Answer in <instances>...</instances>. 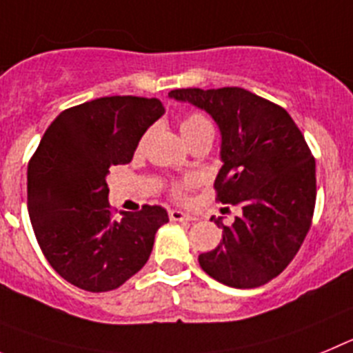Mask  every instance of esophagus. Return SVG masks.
<instances>
[{"label": "esophagus", "mask_w": 353, "mask_h": 353, "mask_svg": "<svg viewBox=\"0 0 353 353\" xmlns=\"http://www.w3.org/2000/svg\"><path fill=\"white\" fill-rule=\"evenodd\" d=\"M169 218L172 221H193V220H195V216L188 214V212L177 211V209H172V211H169Z\"/></svg>", "instance_id": "obj_1"}]
</instances>
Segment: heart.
Wrapping results in <instances>:
<instances>
[{"label":"heart","mask_w":353,"mask_h":353,"mask_svg":"<svg viewBox=\"0 0 353 353\" xmlns=\"http://www.w3.org/2000/svg\"><path fill=\"white\" fill-rule=\"evenodd\" d=\"M179 130L181 133H183V137L186 139V142L190 144L193 139L202 135V133L212 132V125L202 112H188L179 121ZM196 183H199V181H196L195 176H188L181 181H176V183L170 186V195L177 200L186 199L188 192L192 188H195Z\"/></svg>","instance_id":"b5f03b06"}]
</instances>
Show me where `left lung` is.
Wrapping results in <instances>:
<instances>
[{"label": "left lung", "mask_w": 353, "mask_h": 353, "mask_svg": "<svg viewBox=\"0 0 353 353\" xmlns=\"http://www.w3.org/2000/svg\"><path fill=\"white\" fill-rule=\"evenodd\" d=\"M212 116L221 132L216 200L241 208L220 244L200 253V268L234 288L262 287L285 271L303 246L316 202L315 158L283 107L243 88L174 90ZM228 209V208H227Z\"/></svg>", "instance_id": "obj_1"}]
</instances>
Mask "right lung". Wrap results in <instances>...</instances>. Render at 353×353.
Listing matches in <instances>:
<instances>
[{
	"label": "right lung",
	"mask_w": 353,
	"mask_h": 353,
	"mask_svg": "<svg viewBox=\"0 0 353 353\" xmlns=\"http://www.w3.org/2000/svg\"><path fill=\"white\" fill-rule=\"evenodd\" d=\"M165 112L158 98L103 97L63 110L28 163V211L47 262L68 283L109 292L144 268L160 205L114 216L107 174L130 163L145 130Z\"/></svg>",
	"instance_id": "1"
}]
</instances>
